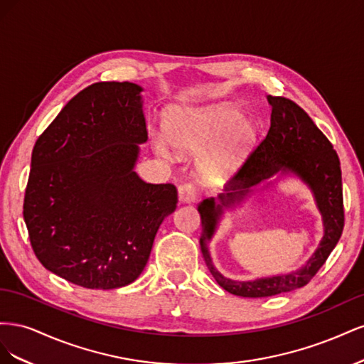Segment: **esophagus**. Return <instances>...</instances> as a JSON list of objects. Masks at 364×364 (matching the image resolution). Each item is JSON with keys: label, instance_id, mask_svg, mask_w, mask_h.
Segmentation results:
<instances>
[{"label": "esophagus", "instance_id": "esophagus-1", "mask_svg": "<svg viewBox=\"0 0 364 364\" xmlns=\"http://www.w3.org/2000/svg\"><path fill=\"white\" fill-rule=\"evenodd\" d=\"M178 191H179V200L183 203H191L197 199V190L193 183L185 182L179 185Z\"/></svg>", "mask_w": 364, "mask_h": 364}]
</instances>
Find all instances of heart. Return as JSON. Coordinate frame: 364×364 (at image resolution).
<instances>
[{"mask_svg": "<svg viewBox=\"0 0 364 364\" xmlns=\"http://www.w3.org/2000/svg\"><path fill=\"white\" fill-rule=\"evenodd\" d=\"M241 117L228 105L181 109L168 115L167 138L181 151L202 150L215 141L202 158V173L208 179L225 178L246 159L257 139V124ZM159 149L168 151L164 142Z\"/></svg>", "mask_w": 364, "mask_h": 364, "instance_id": "obj_1", "label": "heart"}]
</instances>
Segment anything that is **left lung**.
Masks as SVG:
<instances>
[{
  "label": "left lung",
  "instance_id": "obj_1",
  "mask_svg": "<svg viewBox=\"0 0 364 364\" xmlns=\"http://www.w3.org/2000/svg\"><path fill=\"white\" fill-rule=\"evenodd\" d=\"M267 100L272 105L267 135L249 153L243 165L225 186V193L218 196L222 205L215 206L214 199H206L199 205L200 249L206 266L220 287L241 297H267L304 287L323 266L338 243L345 226L341 170L333 144L310 115L290 98L269 95ZM278 171H293L311 185L324 217L326 235L321 246L302 269L293 274L246 283L228 280L213 269L207 252V241L213 233L221 208L240 200L250 186Z\"/></svg>",
  "mask_w": 364,
  "mask_h": 364
}]
</instances>
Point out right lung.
<instances>
[{"label": "right lung", "mask_w": 364, "mask_h": 364, "mask_svg": "<svg viewBox=\"0 0 364 364\" xmlns=\"http://www.w3.org/2000/svg\"><path fill=\"white\" fill-rule=\"evenodd\" d=\"M141 86L98 82L74 95L31 153L24 220L47 270L85 289L134 282L162 220L178 203L173 183L134 171L147 141Z\"/></svg>", "instance_id": "right-lung-1"}]
</instances>
